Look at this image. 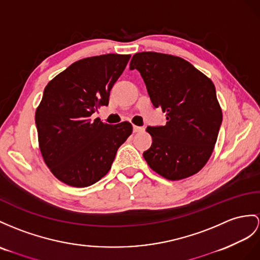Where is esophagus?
<instances>
[{"label":"esophagus","instance_id":"esophagus-1","mask_svg":"<svg viewBox=\"0 0 260 260\" xmlns=\"http://www.w3.org/2000/svg\"><path fill=\"white\" fill-rule=\"evenodd\" d=\"M143 131L142 126H138V125H134V132H141Z\"/></svg>","mask_w":260,"mask_h":260}]
</instances>
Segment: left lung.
<instances>
[{"instance_id":"8db88e82","label":"left lung","mask_w":260,"mask_h":260,"mask_svg":"<svg viewBox=\"0 0 260 260\" xmlns=\"http://www.w3.org/2000/svg\"><path fill=\"white\" fill-rule=\"evenodd\" d=\"M130 69L141 74L151 103L167 116L164 125L147 128L149 167L171 181L198 173L212 155L223 120L212 80L181 57L155 52L135 54Z\"/></svg>"}]
</instances>
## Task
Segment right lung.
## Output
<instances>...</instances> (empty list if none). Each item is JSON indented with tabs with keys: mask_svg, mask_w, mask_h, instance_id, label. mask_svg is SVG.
<instances>
[{
	"mask_svg": "<svg viewBox=\"0 0 260 260\" xmlns=\"http://www.w3.org/2000/svg\"><path fill=\"white\" fill-rule=\"evenodd\" d=\"M130 55L107 54L74 62L50 80L35 113L43 159L57 179L86 187L109 172L116 153L132 134L130 122L91 120L108 106L110 90Z\"/></svg>",
	"mask_w": 260,
	"mask_h": 260,
	"instance_id": "obj_1",
	"label": "right lung"
}]
</instances>
